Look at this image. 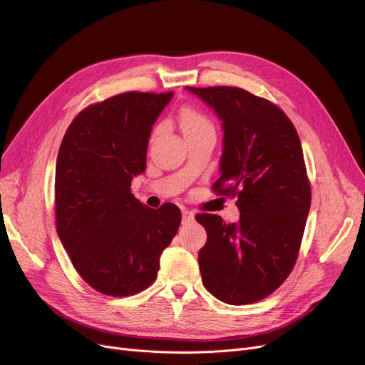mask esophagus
<instances>
[{
	"label": "esophagus",
	"instance_id": "1",
	"mask_svg": "<svg viewBox=\"0 0 365 365\" xmlns=\"http://www.w3.org/2000/svg\"><path fill=\"white\" fill-rule=\"evenodd\" d=\"M194 217H195V215H194V212H190V210H183L182 212V222L185 225L194 222Z\"/></svg>",
	"mask_w": 365,
	"mask_h": 365
}]
</instances>
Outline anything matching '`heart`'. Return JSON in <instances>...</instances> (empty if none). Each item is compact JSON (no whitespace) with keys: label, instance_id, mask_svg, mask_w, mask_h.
Returning <instances> with one entry per match:
<instances>
[{"label":"heart","instance_id":"b5f03b06","mask_svg":"<svg viewBox=\"0 0 365 365\" xmlns=\"http://www.w3.org/2000/svg\"><path fill=\"white\" fill-rule=\"evenodd\" d=\"M179 124L183 134L204 127H212L205 115L195 108H183L179 115Z\"/></svg>","mask_w":365,"mask_h":365}]
</instances>
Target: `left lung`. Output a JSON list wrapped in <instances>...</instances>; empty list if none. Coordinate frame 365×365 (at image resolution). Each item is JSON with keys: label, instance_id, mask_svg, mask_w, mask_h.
Returning a JSON list of instances; mask_svg holds the SVG:
<instances>
[{"label": "left lung", "instance_id": "8db88e82", "mask_svg": "<svg viewBox=\"0 0 365 365\" xmlns=\"http://www.w3.org/2000/svg\"><path fill=\"white\" fill-rule=\"evenodd\" d=\"M223 121L222 176L212 189L237 197L240 220L195 219L207 231L198 253L205 289L229 304L274 293L297 260L311 208V183L299 134L284 110L250 91L186 87Z\"/></svg>", "mask_w": 365, "mask_h": 365}]
</instances>
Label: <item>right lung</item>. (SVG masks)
Wrapping results in <instances>:
<instances>
[{"instance_id": "1", "label": "right lung", "mask_w": 365, "mask_h": 365, "mask_svg": "<svg viewBox=\"0 0 365 365\" xmlns=\"http://www.w3.org/2000/svg\"><path fill=\"white\" fill-rule=\"evenodd\" d=\"M173 98L127 91L84 108L68 127L54 178L56 231L80 277L113 297L155 281L182 220L178 205L149 208L131 194L146 168L153 123Z\"/></svg>"}]
</instances>
